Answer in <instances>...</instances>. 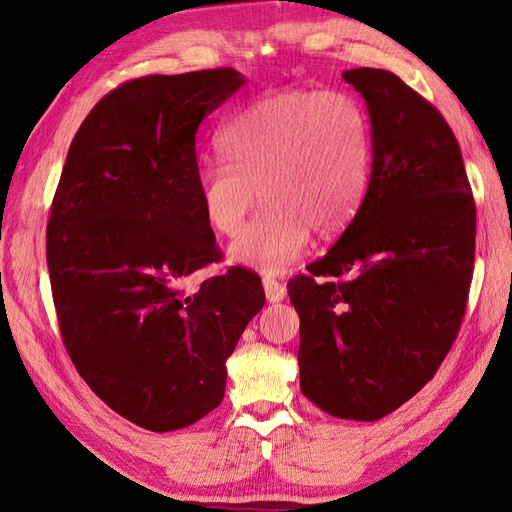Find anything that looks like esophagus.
<instances>
[{"instance_id": "1", "label": "esophagus", "mask_w": 512, "mask_h": 512, "mask_svg": "<svg viewBox=\"0 0 512 512\" xmlns=\"http://www.w3.org/2000/svg\"><path fill=\"white\" fill-rule=\"evenodd\" d=\"M264 290H266V299L270 303H279L286 297V284H281L275 277H264Z\"/></svg>"}]
</instances>
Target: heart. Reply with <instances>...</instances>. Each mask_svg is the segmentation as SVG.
Instances as JSON below:
<instances>
[{
  "mask_svg": "<svg viewBox=\"0 0 512 512\" xmlns=\"http://www.w3.org/2000/svg\"><path fill=\"white\" fill-rule=\"evenodd\" d=\"M215 149L222 162H209L195 178L204 220L233 237L259 195L264 209L231 246V259L268 275L297 262L312 231H345L372 182V123L345 92L264 96L220 129Z\"/></svg>",
  "mask_w": 512,
  "mask_h": 512,
  "instance_id": "b5f03b06",
  "label": "heart"
}]
</instances>
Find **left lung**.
Listing matches in <instances>:
<instances>
[{
	"mask_svg": "<svg viewBox=\"0 0 512 512\" xmlns=\"http://www.w3.org/2000/svg\"><path fill=\"white\" fill-rule=\"evenodd\" d=\"M343 79L367 103L372 182L354 222L288 295L301 319L303 396L330 416L374 422L429 383L460 332L475 202L436 107L394 72Z\"/></svg>",
	"mask_w": 512,
	"mask_h": 512,
	"instance_id": "left-lung-1",
	"label": "left lung"
}]
</instances>
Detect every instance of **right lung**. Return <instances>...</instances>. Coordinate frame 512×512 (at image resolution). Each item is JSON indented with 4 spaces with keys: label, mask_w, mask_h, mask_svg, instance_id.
<instances>
[{
    "label": "right lung",
    "mask_w": 512,
    "mask_h": 512,
    "mask_svg": "<svg viewBox=\"0 0 512 512\" xmlns=\"http://www.w3.org/2000/svg\"><path fill=\"white\" fill-rule=\"evenodd\" d=\"M233 68L151 74L94 105L52 200L46 259L76 372L149 431L198 422L224 398L226 358L264 308L262 279L222 257L198 202L195 132L242 88Z\"/></svg>",
    "instance_id": "obj_1"
}]
</instances>
